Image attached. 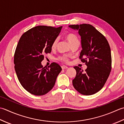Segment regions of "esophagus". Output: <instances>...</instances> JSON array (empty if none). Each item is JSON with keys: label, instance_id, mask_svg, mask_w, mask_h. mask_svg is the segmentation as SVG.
Instances as JSON below:
<instances>
[{"label": "esophagus", "instance_id": "esophagus-1", "mask_svg": "<svg viewBox=\"0 0 124 124\" xmlns=\"http://www.w3.org/2000/svg\"><path fill=\"white\" fill-rule=\"evenodd\" d=\"M62 70H64V69H68V67L66 66H65V65H62Z\"/></svg>", "mask_w": 124, "mask_h": 124}]
</instances>
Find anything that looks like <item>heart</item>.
<instances>
[{
	"label": "heart",
	"mask_w": 124,
	"mask_h": 124,
	"mask_svg": "<svg viewBox=\"0 0 124 124\" xmlns=\"http://www.w3.org/2000/svg\"><path fill=\"white\" fill-rule=\"evenodd\" d=\"M66 39L67 40L68 42L69 43L70 46L73 44L79 42V40H78L77 36L75 35L72 33H69L66 34ZM58 41V39H54L52 45V47L53 49H54L56 46ZM59 59L63 62H67L68 60V57L66 55H63L62 57H59Z\"/></svg>",
	"instance_id": "obj_1"
}]
</instances>
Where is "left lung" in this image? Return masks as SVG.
<instances>
[{"instance_id": "obj_1", "label": "left lung", "mask_w": 124, "mask_h": 124, "mask_svg": "<svg viewBox=\"0 0 124 124\" xmlns=\"http://www.w3.org/2000/svg\"><path fill=\"white\" fill-rule=\"evenodd\" d=\"M69 27L77 30L81 37L82 50L79 57L87 66L85 71L80 67H74L77 74L72 81L73 87L82 95H93L104 86L111 70L110 45L106 38L92 25Z\"/></svg>"}]
</instances>
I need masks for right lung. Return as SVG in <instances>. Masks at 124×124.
<instances>
[{
  "label": "right lung",
  "instance_id": "obj_1",
  "mask_svg": "<svg viewBox=\"0 0 124 124\" xmlns=\"http://www.w3.org/2000/svg\"><path fill=\"white\" fill-rule=\"evenodd\" d=\"M62 28L38 26L20 38L14 54V68L22 86L31 94L41 96L50 92L62 71L57 63H52L49 68L43 67L41 63L45 54L51 52L53 42Z\"/></svg>",
  "mask_w": 124,
  "mask_h": 124
}]
</instances>
